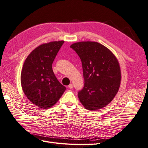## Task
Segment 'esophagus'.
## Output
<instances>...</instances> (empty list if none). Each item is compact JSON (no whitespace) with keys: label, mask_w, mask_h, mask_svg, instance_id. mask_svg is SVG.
Wrapping results in <instances>:
<instances>
[{"label":"esophagus","mask_w":148,"mask_h":148,"mask_svg":"<svg viewBox=\"0 0 148 148\" xmlns=\"http://www.w3.org/2000/svg\"><path fill=\"white\" fill-rule=\"evenodd\" d=\"M73 87V86L72 84H70L69 85V86H68V88H69V89H72Z\"/></svg>","instance_id":"34e87169"}]
</instances>
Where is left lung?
<instances>
[{"label":"left lung","mask_w":148,"mask_h":148,"mask_svg":"<svg viewBox=\"0 0 148 148\" xmlns=\"http://www.w3.org/2000/svg\"><path fill=\"white\" fill-rule=\"evenodd\" d=\"M82 62L84 87L78 98L84 108L97 110L106 106L119 90L121 75L118 60L105 46L81 42L70 46Z\"/></svg>","instance_id":"left-lung-1"}]
</instances>
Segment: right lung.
Listing matches in <instances>:
<instances>
[{
  "instance_id": "right-lung-1",
  "label": "right lung",
  "mask_w": 148,
  "mask_h": 148,
  "mask_svg": "<svg viewBox=\"0 0 148 148\" xmlns=\"http://www.w3.org/2000/svg\"><path fill=\"white\" fill-rule=\"evenodd\" d=\"M64 41L43 44L33 50L23 67L21 83L24 93L39 108H51L65 90L53 72L52 64Z\"/></svg>"
}]
</instances>
